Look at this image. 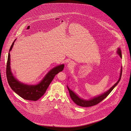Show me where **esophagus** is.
<instances>
[{
  "mask_svg": "<svg viewBox=\"0 0 131 131\" xmlns=\"http://www.w3.org/2000/svg\"><path fill=\"white\" fill-rule=\"evenodd\" d=\"M73 66H74V64H73V63L72 62H70L68 64V67L69 68H71V67H72Z\"/></svg>",
  "mask_w": 131,
  "mask_h": 131,
  "instance_id": "34e87169",
  "label": "esophagus"
}]
</instances>
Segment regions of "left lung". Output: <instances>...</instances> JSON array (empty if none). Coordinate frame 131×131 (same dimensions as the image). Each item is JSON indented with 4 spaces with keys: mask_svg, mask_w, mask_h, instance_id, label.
<instances>
[{
    "mask_svg": "<svg viewBox=\"0 0 131 131\" xmlns=\"http://www.w3.org/2000/svg\"><path fill=\"white\" fill-rule=\"evenodd\" d=\"M117 53L119 55V56H120V57L122 58L121 51L119 48H118L117 50ZM122 69L121 68L120 78L119 79L118 81H117V82L116 83H115L114 84V85L112 86V87H111L107 91L101 95L100 96H98V97H94V98L91 99V100L87 101V100L82 99L80 97H79L78 96H77L74 92H73L71 90H70L69 88V87L67 86V88L68 89L69 94L71 97V98L72 99V100L73 101V102L75 103V104H76L77 105L82 106V107H89V106H95V105H97L104 99H105L106 97L112 92V91L113 89V88L115 87L117 85V84L120 81L121 77L122 75Z\"/></svg>",
    "mask_w": 131,
    "mask_h": 131,
    "instance_id": "8db88e82",
    "label": "left lung"
}]
</instances>
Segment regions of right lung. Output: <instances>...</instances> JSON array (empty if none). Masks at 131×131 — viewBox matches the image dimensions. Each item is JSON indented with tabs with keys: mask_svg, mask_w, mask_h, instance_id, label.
Masks as SVG:
<instances>
[{
	"mask_svg": "<svg viewBox=\"0 0 131 131\" xmlns=\"http://www.w3.org/2000/svg\"><path fill=\"white\" fill-rule=\"evenodd\" d=\"M15 41V40L13 42L9 49L8 56L6 65V76L8 82L13 90L23 99L36 101L44 95L55 75L63 70L64 65L57 66L51 69L45 77L43 80L37 85H28L24 84L15 79L10 70V55L9 52L12 49Z\"/></svg>",
	"mask_w": 131,
	"mask_h": 131,
	"instance_id": "right-lung-1",
	"label": "right lung"
}]
</instances>
